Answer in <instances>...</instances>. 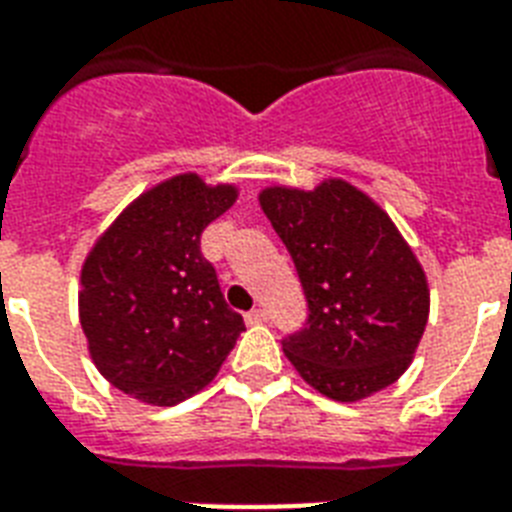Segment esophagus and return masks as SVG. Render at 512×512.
I'll use <instances>...</instances> for the list:
<instances>
[{"instance_id": "1", "label": "esophagus", "mask_w": 512, "mask_h": 512, "mask_svg": "<svg viewBox=\"0 0 512 512\" xmlns=\"http://www.w3.org/2000/svg\"><path fill=\"white\" fill-rule=\"evenodd\" d=\"M244 319H247V324H263L265 311H263V308H257V311H249Z\"/></svg>"}]
</instances>
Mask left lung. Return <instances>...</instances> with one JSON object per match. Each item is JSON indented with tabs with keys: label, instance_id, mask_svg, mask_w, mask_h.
<instances>
[{
	"label": "left lung",
	"instance_id": "left-lung-1",
	"mask_svg": "<svg viewBox=\"0 0 512 512\" xmlns=\"http://www.w3.org/2000/svg\"><path fill=\"white\" fill-rule=\"evenodd\" d=\"M260 209L287 244L308 324L284 356L321 396L356 404L409 369L428 324L425 268L377 201L342 177L265 185Z\"/></svg>",
	"mask_w": 512,
	"mask_h": 512
}]
</instances>
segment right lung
<instances>
[{"mask_svg":"<svg viewBox=\"0 0 512 512\" xmlns=\"http://www.w3.org/2000/svg\"><path fill=\"white\" fill-rule=\"evenodd\" d=\"M236 199V183L172 175L132 199L84 257L79 324L92 364L140 404L196 396L244 332L199 249Z\"/></svg>","mask_w":512,"mask_h":512,"instance_id":"add662e5","label":"right lung"}]
</instances>
